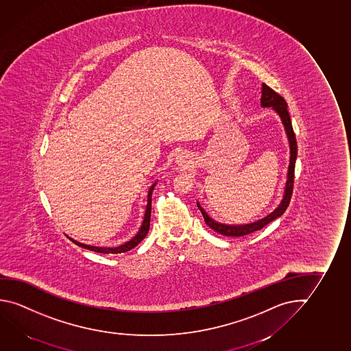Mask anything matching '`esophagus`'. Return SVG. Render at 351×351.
Instances as JSON below:
<instances>
[{
  "mask_svg": "<svg viewBox=\"0 0 351 351\" xmlns=\"http://www.w3.org/2000/svg\"><path fill=\"white\" fill-rule=\"evenodd\" d=\"M178 159V162H180V165H184V164H186V160H184V156H180Z\"/></svg>",
  "mask_w": 351,
  "mask_h": 351,
  "instance_id": "obj_1",
  "label": "esophagus"
}]
</instances>
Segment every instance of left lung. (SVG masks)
<instances>
[{"label":"left lung","mask_w":351,"mask_h":351,"mask_svg":"<svg viewBox=\"0 0 351 351\" xmlns=\"http://www.w3.org/2000/svg\"><path fill=\"white\" fill-rule=\"evenodd\" d=\"M261 106L263 107H272L277 113L280 114L282 123L285 125L288 140H289V146H291V162H289V170H288V180H287L286 191H285V197L283 200L280 202V206L276 209L274 213H271L270 215L266 216L264 219H261L259 221L253 222V223H247V225H238V226H232V225H223L215 222L209 216L206 215L204 209L200 206L199 203H197L199 208L202 215L204 217V221L208 226L213 228L215 232L228 236V237H243L250 233L259 231L263 227L266 226L267 223L274 221L278 216L282 215L286 211L289 202H291V195H293V187H294V169H295V159H297V138L295 134L293 131L291 126V117L287 109V102L285 98L280 96V93H277L275 90H272L270 86H267L266 84H263V91H261Z\"/></svg>","instance_id":"left-lung-1"}]
</instances>
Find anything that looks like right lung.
Segmentation results:
<instances>
[{"label":"right lung","mask_w":351,"mask_h":351,"mask_svg":"<svg viewBox=\"0 0 351 351\" xmlns=\"http://www.w3.org/2000/svg\"><path fill=\"white\" fill-rule=\"evenodd\" d=\"M156 187V184H152L149 192H148V203H147L146 214H145V219L142 222V226H141L140 231L137 232L135 237L132 238L131 241L128 243H125L120 247L117 248H101V247H92V245H87V244H82V243L76 242L74 239H71V242L75 243L76 245H79L81 248L88 249L92 252H96V253L102 254H120L125 253V252H129L130 249L135 248L136 245L141 243V241L143 238L146 237L147 233L149 231V225H151V211H152V192Z\"/></svg>","instance_id":"add662e5"}]
</instances>
